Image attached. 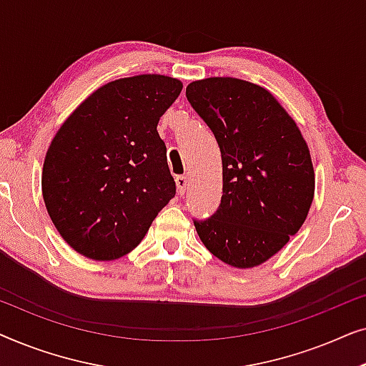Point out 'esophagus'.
Instances as JSON below:
<instances>
[{
  "mask_svg": "<svg viewBox=\"0 0 366 366\" xmlns=\"http://www.w3.org/2000/svg\"><path fill=\"white\" fill-rule=\"evenodd\" d=\"M174 182H177V192L179 197H183L184 192H187V187H188V178L187 177H177L174 178Z\"/></svg>",
  "mask_w": 366,
  "mask_h": 366,
  "instance_id": "34e87169",
  "label": "esophagus"
}]
</instances>
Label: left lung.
<instances>
[{
    "label": "left lung",
    "instance_id": "obj_1",
    "mask_svg": "<svg viewBox=\"0 0 366 366\" xmlns=\"http://www.w3.org/2000/svg\"><path fill=\"white\" fill-rule=\"evenodd\" d=\"M194 112L222 152L218 212L194 222L209 253L234 268L258 267L298 233L315 197V172L302 132L268 89L213 76L187 86Z\"/></svg>",
    "mask_w": 366,
    "mask_h": 366
}]
</instances>
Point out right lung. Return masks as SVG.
Wrapping results in <instances>:
<instances>
[{
    "mask_svg": "<svg viewBox=\"0 0 366 366\" xmlns=\"http://www.w3.org/2000/svg\"><path fill=\"white\" fill-rule=\"evenodd\" d=\"M182 89L164 74L114 79L59 127L44 157L41 192L74 252L97 262L124 257L174 197L157 127Z\"/></svg>",
    "mask_w": 366,
    "mask_h": 366,
    "instance_id": "right-lung-1",
    "label": "right lung"
}]
</instances>
